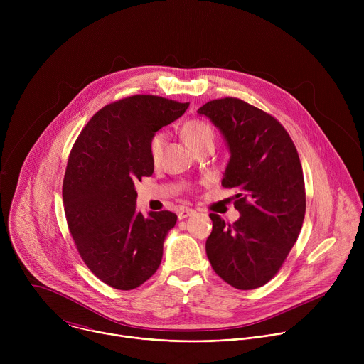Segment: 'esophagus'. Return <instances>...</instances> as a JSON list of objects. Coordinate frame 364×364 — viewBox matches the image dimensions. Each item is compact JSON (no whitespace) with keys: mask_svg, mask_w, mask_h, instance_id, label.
<instances>
[{"mask_svg":"<svg viewBox=\"0 0 364 364\" xmlns=\"http://www.w3.org/2000/svg\"><path fill=\"white\" fill-rule=\"evenodd\" d=\"M194 210L193 209H188V207H184V209H181L180 212H178V219L180 220H183V219H187V218H190V216H194Z\"/></svg>","mask_w":364,"mask_h":364,"instance_id":"34e87169","label":"esophagus"}]
</instances>
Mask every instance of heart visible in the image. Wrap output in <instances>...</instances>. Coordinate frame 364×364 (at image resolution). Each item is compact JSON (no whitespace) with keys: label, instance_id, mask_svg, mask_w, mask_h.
<instances>
[{"label":"heart","instance_id":"b5f03b06","mask_svg":"<svg viewBox=\"0 0 364 364\" xmlns=\"http://www.w3.org/2000/svg\"><path fill=\"white\" fill-rule=\"evenodd\" d=\"M181 134L184 136V141L187 142V145L191 149L201 145V144H205V142H213V139H215L213 128L207 122L197 121V119L187 121L181 128ZM164 141H166V135L163 132L155 134L151 138V141H149V155H151L152 161L160 160Z\"/></svg>","mask_w":364,"mask_h":364}]
</instances>
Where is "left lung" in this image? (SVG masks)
<instances>
[{
    "mask_svg": "<svg viewBox=\"0 0 364 364\" xmlns=\"http://www.w3.org/2000/svg\"><path fill=\"white\" fill-rule=\"evenodd\" d=\"M197 114L212 121L229 148L222 186L240 191L233 225L210 215L207 257L229 285L259 288L279 271L302 228L305 187L296 148L274 117L240 99L210 100Z\"/></svg>",
    "mask_w": 364,
    "mask_h": 364,
    "instance_id": "left-lung-1",
    "label": "left lung"
}]
</instances>
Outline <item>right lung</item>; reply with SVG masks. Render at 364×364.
<instances>
[{"instance_id": "add662e5", "label": "right lung", "mask_w": 364, "mask_h": 364, "mask_svg": "<svg viewBox=\"0 0 364 364\" xmlns=\"http://www.w3.org/2000/svg\"><path fill=\"white\" fill-rule=\"evenodd\" d=\"M187 103L135 95L100 109L76 139L63 180L69 230L87 268L129 291L159 269L177 216L136 212L135 183L154 173L149 141L178 119Z\"/></svg>"}]
</instances>
